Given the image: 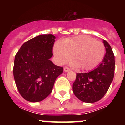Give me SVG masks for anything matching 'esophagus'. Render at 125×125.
<instances>
[{"label": "esophagus", "mask_w": 125, "mask_h": 125, "mask_svg": "<svg viewBox=\"0 0 125 125\" xmlns=\"http://www.w3.org/2000/svg\"><path fill=\"white\" fill-rule=\"evenodd\" d=\"M63 70H64L65 72H68V71H70V69H69V68H68V67H65L64 68H63Z\"/></svg>", "instance_id": "1"}]
</instances>
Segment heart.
Masks as SVG:
<instances>
[{"label":"heart","mask_w":125,"mask_h":125,"mask_svg":"<svg viewBox=\"0 0 125 125\" xmlns=\"http://www.w3.org/2000/svg\"><path fill=\"white\" fill-rule=\"evenodd\" d=\"M54 54L57 63L63 65L73 60V66L82 70H92L104 58L106 48L103 43L87 35H82L58 41L54 46Z\"/></svg>","instance_id":"obj_1"}]
</instances>
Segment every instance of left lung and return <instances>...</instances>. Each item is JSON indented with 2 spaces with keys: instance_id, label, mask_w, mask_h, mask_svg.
<instances>
[{
  "instance_id": "1",
  "label": "left lung",
  "mask_w": 125,
  "mask_h": 125,
  "mask_svg": "<svg viewBox=\"0 0 125 125\" xmlns=\"http://www.w3.org/2000/svg\"><path fill=\"white\" fill-rule=\"evenodd\" d=\"M106 54L97 68L86 73H77L73 83V91L82 102L95 103L101 100L108 90L112 82L115 69L114 55L110 45L103 40Z\"/></svg>"
}]
</instances>
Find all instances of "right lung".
<instances>
[{"mask_svg":"<svg viewBox=\"0 0 125 125\" xmlns=\"http://www.w3.org/2000/svg\"><path fill=\"white\" fill-rule=\"evenodd\" d=\"M56 37L40 35L21 46L15 55L13 76L17 88L25 100L43 101L52 92L55 80L63 71L50 60Z\"/></svg>","mask_w":125,"mask_h":125,"instance_id":"1","label":"right lung"}]
</instances>
